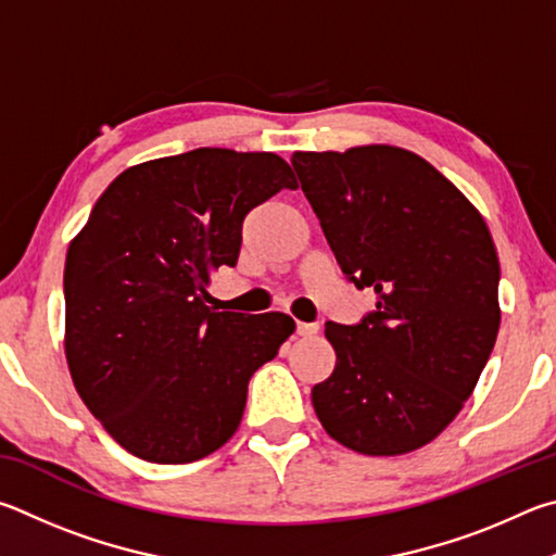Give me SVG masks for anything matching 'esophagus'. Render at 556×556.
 <instances>
[{
	"label": "esophagus",
	"mask_w": 556,
	"mask_h": 556,
	"mask_svg": "<svg viewBox=\"0 0 556 556\" xmlns=\"http://www.w3.org/2000/svg\"><path fill=\"white\" fill-rule=\"evenodd\" d=\"M317 325L315 323H298V327H295V332L300 334V337H313V334H317Z\"/></svg>",
	"instance_id": "34e87169"
}]
</instances>
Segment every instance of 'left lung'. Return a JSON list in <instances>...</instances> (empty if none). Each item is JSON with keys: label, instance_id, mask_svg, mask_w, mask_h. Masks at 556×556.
<instances>
[{"label": "left lung", "instance_id": "obj_1", "mask_svg": "<svg viewBox=\"0 0 556 556\" xmlns=\"http://www.w3.org/2000/svg\"><path fill=\"white\" fill-rule=\"evenodd\" d=\"M290 163L346 280L376 293L362 323L325 325L337 364L313 388L319 422L358 454L420 450L459 415L498 337L491 231L405 149L298 151Z\"/></svg>", "mask_w": 556, "mask_h": 556}]
</instances>
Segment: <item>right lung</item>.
I'll return each instance as SVG.
<instances>
[{
  "instance_id": "1",
  "label": "right lung",
  "mask_w": 556,
  "mask_h": 556,
  "mask_svg": "<svg viewBox=\"0 0 556 556\" xmlns=\"http://www.w3.org/2000/svg\"><path fill=\"white\" fill-rule=\"evenodd\" d=\"M295 175L276 153L194 149L126 168L65 258V356L116 444L190 464L229 440L251 376L295 332L283 313H214L210 276L233 268L247 214Z\"/></svg>"
}]
</instances>
